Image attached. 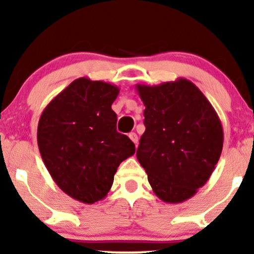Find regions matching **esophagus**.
<instances>
[{"label":"esophagus","instance_id":"1","mask_svg":"<svg viewBox=\"0 0 254 254\" xmlns=\"http://www.w3.org/2000/svg\"><path fill=\"white\" fill-rule=\"evenodd\" d=\"M129 137H130L131 141H132L133 143H135L136 147H137V143H138V137H137L136 133L135 132H131V133H129Z\"/></svg>","mask_w":254,"mask_h":254}]
</instances>
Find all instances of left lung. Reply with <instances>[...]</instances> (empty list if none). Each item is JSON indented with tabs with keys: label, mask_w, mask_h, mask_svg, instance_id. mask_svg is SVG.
<instances>
[{
	"label": "left lung",
	"mask_w": 254,
	"mask_h": 254,
	"mask_svg": "<svg viewBox=\"0 0 254 254\" xmlns=\"http://www.w3.org/2000/svg\"><path fill=\"white\" fill-rule=\"evenodd\" d=\"M136 90L145 106L137 160L160 199L185 202L205 185L222 153L220 118L186 78L157 86L136 84Z\"/></svg>",
	"instance_id": "left-lung-1"
}]
</instances>
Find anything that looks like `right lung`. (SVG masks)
<instances>
[{
	"label": "right lung",
	"mask_w": 254,
	"mask_h": 254,
	"mask_svg": "<svg viewBox=\"0 0 254 254\" xmlns=\"http://www.w3.org/2000/svg\"><path fill=\"white\" fill-rule=\"evenodd\" d=\"M119 88L80 77L57 94L43 111L38 147L49 173L64 193L84 204L107 196L122 161L135 144L116 130L111 109Z\"/></svg>",
	"instance_id": "obj_1"
}]
</instances>
